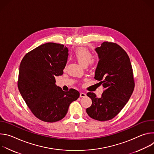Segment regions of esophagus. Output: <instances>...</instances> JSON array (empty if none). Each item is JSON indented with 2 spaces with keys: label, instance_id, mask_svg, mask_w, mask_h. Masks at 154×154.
<instances>
[{
  "label": "esophagus",
  "instance_id": "esophagus-1",
  "mask_svg": "<svg viewBox=\"0 0 154 154\" xmlns=\"http://www.w3.org/2000/svg\"><path fill=\"white\" fill-rule=\"evenodd\" d=\"M86 96V94L85 93H84L81 92V93H80V97H85Z\"/></svg>",
  "mask_w": 154,
  "mask_h": 154
}]
</instances>
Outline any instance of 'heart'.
Listing matches in <instances>:
<instances>
[{"instance_id":"b5f03b06","label":"heart","mask_w":154,"mask_h":154,"mask_svg":"<svg viewBox=\"0 0 154 154\" xmlns=\"http://www.w3.org/2000/svg\"><path fill=\"white\" fill-rule=\"evenodd\" d=\"M74 56L80 65L85 67L88 65L93 60L91 52L85 48H79L75 49Z\"/></svg>"}]
</instances>
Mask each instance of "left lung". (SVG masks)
Masks as SVG:
<instances>
[{"mask_svg": "<svg viewBox=\"0 0 154 154\" xmlns=\"http://www.w3.org/2000/svg\"><path fill=\"white\" fill-rule=\"evenodd\" d=\"M95 51L99 61L94 79L105 90L100 98L93 93H87L92 105L86 112L94 119L105 121L115 117L132 94L135 87L133 70L127 54L117 44L103 42Z\"/></svg>", "mask_w": 154, "mask_h": 154, "instance_id": "left-lung-1", "label": "left lung"}]
</instances>
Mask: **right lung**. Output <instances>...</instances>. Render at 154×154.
<instances>
[{
  "label": "right lung",
  "instance_id": "add662e5",
  "mask_svg": "<svg viewBox=\"0 0 154 154\" xmlns=\"http://www.w3.org/2000/svg\"><path fill=\"white\" fill-rule=\"evenodd\" d=\"M68 52L63 45L48 42L27 53L20 62L19 91L33 114L42 121L62 119L80 96L78 91H64L55 84V76L63 74Z\"/></svg>",
  "mask_w": 154,
  "mask_h": 154
}]
</instances>
